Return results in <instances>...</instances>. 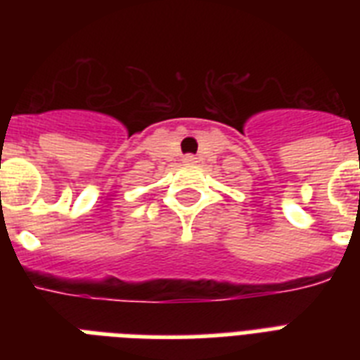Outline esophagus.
I'll use <instances>...</instances> for the list:
<instances>
[{
    "label": "esophagus",
    "mask_w": 360,
    "mask_h": 360,
    "mask_svg": "<svg viewBox=\"0 0 360 360\" xmlns=\"http://www.w3.org/2000/svg\"><path fill=\"white\" fill-rule=\"evenodd\" d=\"M183 162H185V164H196L198 160H196V157H194V155H186V157H183Z\"/></svg>",
    "instance_id": "34e87169"
}]
</instances>
